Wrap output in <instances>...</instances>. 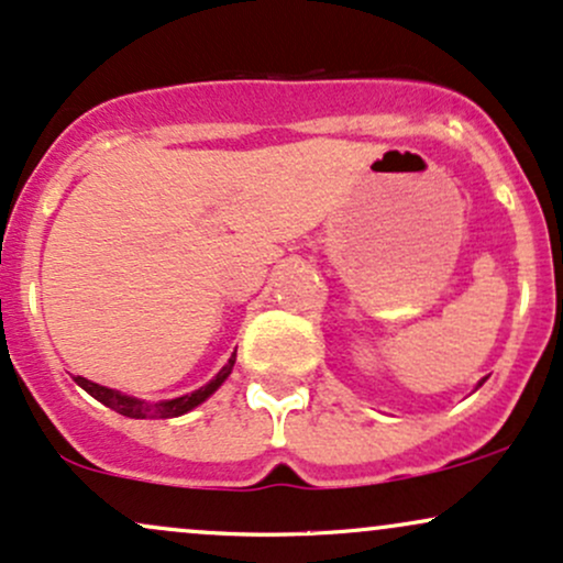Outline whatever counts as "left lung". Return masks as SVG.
Here are the masks:
<instances>
[{"label":"left lung","instance_id":"1","mask_svg":"<svg viewBox=\"0 0 563 563\" xmlns=\"http://www.w3.org/2000/svg\"><path fill=\"white\" fill-rule=\"evenodd\" d=\"M482 384H484V380H479V386H482Z\"/></svg>","mask_w":563,"mask_h":563}]
</instances>
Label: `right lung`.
Wrapping results in <instances>:
<instances>
[{"instance_id": "obj_1", "label": "right lung", "mask_w": 563, "mask_h": 563, "mask_svg": "<svg viewBox=\"0 0 563 563\" xmlns=\"http://www.w3.org/2000/svg\"><path fill=\"white\" fill-rule=\"evenodd\" d=\"M232 365H235V352H232L228 365H224L222 371H219L217 376L209 380V384L200 386V389L190 391V394H183V397L161 399V402H145V399L129 397V394L108 389V386H100V384H95V380L81 378V376H76V384H79L87 394H92L97 402L111 407V410L121 412V416H126V418H177V416H185V412H190L192 407L203 405L206 399H209L211 394H214L219 386L228 380V376L232 373Z\"/></svg>"}]
</instances>
